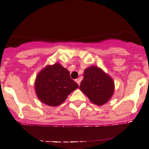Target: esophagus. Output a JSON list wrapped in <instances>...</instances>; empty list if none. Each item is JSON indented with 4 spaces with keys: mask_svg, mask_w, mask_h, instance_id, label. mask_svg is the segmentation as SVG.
<instances>
[{
    "mask_svg": "<svg viewBox=\"0 0 149 149\" xmlns=\"http://www.w3.org/2000/svg\"><path fill=\"white\" fill-rule=\"evenodd\" d=\"M75 81H76V82L77 83V84H79H79H80V81H81L80 79H79V78H78V79H76V80H75Z\"/></svg>",
    "mask_w": 149,
    "mask_h": 149,
    "instance_id": "1",
    "label": "esophagus"
}]
</instances>
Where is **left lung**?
Masks as SVG:
<instances>
[{
	"label": "left lung",
	"mask_w": 149,
	"mask_h": 149,
	"mask_svg": "<svg viewBox=\"0 0 149 149\" xmlns=\"http://www.w3.org/2000/svg\"><path fill=\"white\" fill-rule=\"evenodd\" d=\"M79 89L92 103L103 105L112 96L114 85L109 75L97 67L92 66L84 70Z\"/></svg>",
	"instance_id": "1"
}]
</instances>
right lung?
I'll return each mask as SVG.
<instances>
[{
  "mask_svg": "<svg viewBox=\"0 0 149 149\" xmlns=\"http://www.w3.org/2000/svg\"><path fill=\"white\" fill-rule=\"evenodd\" d=\"M78 84L70 78V72L56 63L45 68L36 77L35 87L39 100L48 106L57 107L65 102Z\"/></svg>",
  "mask_w": 149,
  "mask_h": 149,
  "instance_id": "obj_1",
  "label": "right lung"
}]
</instances>
